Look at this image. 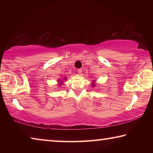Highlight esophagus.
Wrapping results in <instances>:
<instances>
[{
    "label": "esophagus",
    "instance_id": "obj_1",
    "mask_svg": "<svg viewBox=\"0 0 153 153\" xmlns=\"http://www.w3.org/2000/svg\"><path fill=\"white\" fill-rule=\"evenodd\" d=\"M82 70H83L82 69H77V72H78L79 74L81 75L82 74Z\"/></svg>",
    "mask_w": 153,
    "mask_h": 153
}]
</instances>
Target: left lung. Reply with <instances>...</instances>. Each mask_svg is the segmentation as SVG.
Returning a JSON list of instances; mask_svg holds the SVG:
<instances>
[{
	"label": "left lung",
	"mask_w": 153,
	"mask_h": 153,
	"mask_svg": "<svg viewBox=\"0 0 153 153\" xmlns=\"http://www.w3.org/2000/svg\"><path fill=\"white\" fill-rule=\"evenodd\" d=\"M92 86H94V84H93V85H92Z\"/></svg>",
	"instance_id": "obj_1"
}]
</instances>
